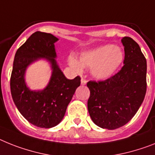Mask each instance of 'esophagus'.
I'll return each instance as SVG.
<instances>
[{
  "mask_svg": "<svg viewBox=\"0 0 155 155\" xmlns=\"http://www.w3.org/2000/svg\"><path fill=\"white\" fill-rule=\"evenodd\" d=\"M86 84H87V80H85V79H84V78H82L81 79V85H86Z\"/></svg>",
  "mask_w": 155,
  "mask_h": 155,
  "instance_id": "esophagus-1",
  "label": "esophagus"
}]
</instances>
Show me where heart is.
I'll return each mask as SVG.
<instances>
[{
  "label": "heart",
  "instance_id": "obj_1",
  "mask_svg": "<svg viewBox=\"0 0 155 155\" xmlns=\"http://www.w3.org/2000/svg\"><path fill=\"white\" fill-rule=\"evenodd\" d=\"M124 61V53L118 46L106 45L83 53L80 55V62L71 56L68 59L69 64L77 71L82 67L91 68L94 77L104 80L110 77L117 70Z\"/></svg>",
  "mask_w": 155,
  "mask_h": 155
}]
</instances>
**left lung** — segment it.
<instances>
[{
	"instance_id": "8db88e82",
	"label": "left lung",
	"mask_w": 155,
	"mask_h": 155,
	"mask_svg": "<svg viewBox=\"0 0 155 155\" xmlns=\"http://www.w3.org/2000/svg\"><path fill=\"white\" fill-rule=\"evenodd\" d=\"M124 66L103 81H89L88 112L100 128L116 129L132 120L140 109L147 91V61L140 45L132 38L121 39Z\"/></svg>"
}]
</instances>
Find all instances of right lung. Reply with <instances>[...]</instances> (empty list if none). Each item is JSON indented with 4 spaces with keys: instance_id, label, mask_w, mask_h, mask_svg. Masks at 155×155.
I'll return each instance as SVG.
<instances>
[{
    "instance_id": "right-lung-1",
    "label": "right lung",
    "mask_w": 155,
    "mask_h": 155,
    "mask_svg": "<svg viewBox=\"0 0 155 155\" xmlns=\"http://www.w3.org/2000/svg\"><path fill=\"white\" fill-rule=\"evenodd\" d=\"M58 40L51 34L36 31L17 49L14 58L10 79L12 97L23 117L39 128H53L61 121L80 85V76L68 80L57 64L54 43ZM40 58L51 63L53 72L45 89L33 92L25 86L24 74L27 66Z\"/></svg>"
}]
</instances>
